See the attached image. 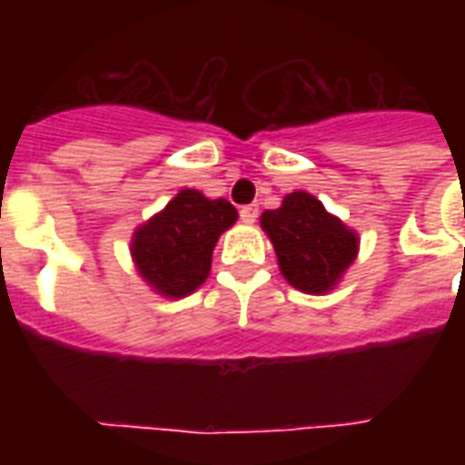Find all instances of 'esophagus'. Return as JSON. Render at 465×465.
Returning a JSON list of instances; mask_svg holds the SVG:
<instances>
[{
  "mask_svg": "<svg viewBox=\"0 0 465 465\" xmlns=\"http://www.w3.org/2000/svg\"><path fill=\"white\" fill-rule=\"evenodd\" d=\"M239 214L243 224H253L255 219H258V204H243Z\"/></svg>",
  "mask_w": 465,
  "mask_h": 465,
  "instance_id": "esophagus-1",
  "label": "esophagus"
}]
</instances>
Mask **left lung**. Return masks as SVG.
I'll use <instances>...</instances> for the list:
<instances>
[{"label": "left lung", "instance_id": "1", "mask_svg": "<svg viewBox=\"0 0 465 465\" xmlns=\"http://www.w3.org/2000/svg\"><path fill=\"white\" fill-rule=\"evenodd\" d=\"M261 226L272 241L284 280L306 294L331 292L357 258V233L304 190L290 193L277 210L262 212Z\"/></svg>", "mask_w": 465, "mask_h": 465}]
</instances>
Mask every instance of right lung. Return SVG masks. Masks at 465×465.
Instances as JSON below:
<instances>
[{"mask_svg":"<svg viewBox=\"0 0 465 465\" xmlns=\"http://www.w3.org/2000/svg\"><path fill=\"white\" fill-rule=\"evenodd\" d=\"M229 200L181 190L133 236V258L142 280L168 299L188 297L207 280L219 236L236 222Z\"/></svg>","mask_w":465,"mask_h":465,"instance_id":"add662e5","label":"right lung"}]
</instances>
